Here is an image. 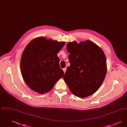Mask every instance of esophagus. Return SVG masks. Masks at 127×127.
I'll use <instances>...</instances> for the list:
<instances>
[{"label":"esophagus","mask_w":127,"mask_h":127,"mask_svg":"<svg viewBox=\"0 0 127 127\" xmlns=\"http://www.w3.org/2000/svg\"><path fill=\"white\" fill-rule=\"evenodd\" d=\"M66 68H63V70L64 71V72L65 73L66 72Z\"/></svg>","instance_id":"34e87169"}]
</instances>
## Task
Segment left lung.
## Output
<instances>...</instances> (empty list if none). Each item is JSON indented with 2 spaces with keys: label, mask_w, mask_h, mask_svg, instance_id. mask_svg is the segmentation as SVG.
<instances>
[{
  "label": "left lung",
  "mask_w": 127,
  "mask_h": 127,
  "mask_svg": "<svg viewBox=\"0 0 127 127\" xmlns=\"http://www.w3.org/2000/svg\"><path fill=\"white\" fill-rule=\"evenodd\" d=\"M70 66L63 79L69 90L79 97L84 98L95 93L100 88L107 73L106 57L102 49L87 40L66 45Z\"/></svg>",
  "instance_id": "1"
}]
</instances>
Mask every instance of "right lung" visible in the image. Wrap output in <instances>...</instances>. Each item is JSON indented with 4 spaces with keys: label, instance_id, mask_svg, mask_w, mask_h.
<instances>
[{
    "label": "right lung",
    "instance_id": "1",
    "mask_svg": "<svg viewBox=\"0 0 127 127\" xmlns=\"http://www.w3.org/2000/svg\"><path fill=\"white\" fill-rule=\"evenodd\" d=\"M65 44L41 36L33 39L25 48L20 70L25 82L32 90L47 93L63 77L57 54Z\"/></svg>",
    "mask_w": 127,
    "mask_h": 127
}]
</instances>
